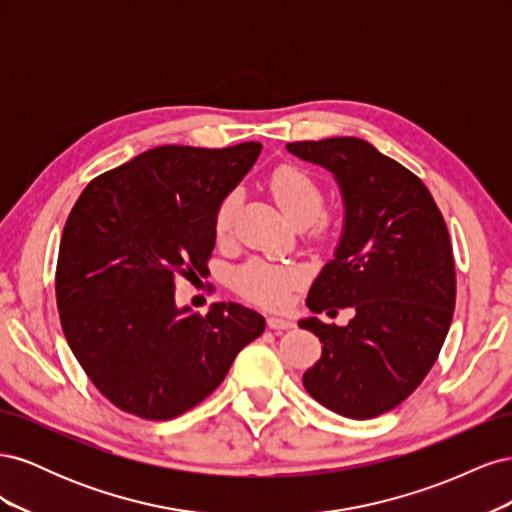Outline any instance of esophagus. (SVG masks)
Here are the masks:
<instances>
[{
    "mask_svg": "<svg viewBox=\"0 0 512 512\" xmlns=\"http://www.w3.org/2000/svg\"><path fill=\"white\" fill-rule=\"evenodd\" d=\"M267 324H269V329H273V331H286V329L294 327V320L284 318V316H269Z\"/></svg>",
    "mask_w": 512,
    "mask_h": 512,
    "instance_id": "esophagus-1",
    "label": "esophagus"
}]
</instances>
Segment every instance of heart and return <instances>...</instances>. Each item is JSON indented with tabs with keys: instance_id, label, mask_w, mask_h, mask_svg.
Masks as SVG:
<instances>
[{
	"instance_id": "b5f03b06",
	"label": "heart",
	"mask_w": 512,
	"mask_h": 512,
	"mask_svg": "<svg viewBox=\"0 0 512 512\" xmlns=\"http://www.w3.org/2000/svg\"><path fill=\"white\" fill-rule=\"evenodd\" d=\"M269 188L275 203L280 205V209L294 226H307L309 222L316 220L318 232L327 230L329 224L320 215L324 211V190L312 173H307L301 166L284 164L273 170ZM237 209L239 192L226 194L218 209H215L213 220L218 239L230 237L232 226H235ZM299 280V269H294L290 265H277V262L262 258L245 262V265L239 267L235 275H232L235 288L241 294H245L247 299L262 305H282L288 299L290 288Z\"/></svg>"
}]
</instances>
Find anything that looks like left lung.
Here are the masks:
<instances>
[{
  "label": "left lung",
  "mask_w": 512,
  "mask_h": 512,
  "mask_svg": "<svg viewBox=\"0 0 512 512\" xmlns=\"http://www.w3.org/2000/svg\"><path fill=\"white\" fill-rule=\"evenodd\" d=\"M286 149L331 170L346 205L335 258L305 303L329 316L354 309L346 327L299 320L322 344L303 386L324 408L365 421L408 399L438 359L457 292L451 239L425 183L363 138Z\"/></svg>",
  "instance_id": "left-lung-1"
}]
</instances>
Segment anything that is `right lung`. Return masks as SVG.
Listing matches in <instances>:
<instances>
[{"instance_id": "obj_1", "label": "right lung", "mask_w": 512, "mask_h": 512, "mask_svg": "<svg viewBox=\"0 0 512 512\" xmlns=\"http://www.w3.org/2000/svg\"><path fill=\"white\" fill-rule=\"evenodd\" d=\"M260 149H149L89 181L72 207L55 271L61 329L119 410L147 421L192 410L265 331V318L239 303L205 316L175 303L177 277L207 269L215 209Z\"/></svg>"}]
</instances>
